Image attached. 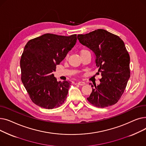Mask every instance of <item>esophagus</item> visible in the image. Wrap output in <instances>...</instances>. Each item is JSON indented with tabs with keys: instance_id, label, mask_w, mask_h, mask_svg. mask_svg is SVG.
Instances as JSON below:
<instances>
[{
	"instance_id": "obj_1",
	"label": "esophagus",
	"mask_w": 146,
	"mask_h": 146,
	"mask_svg": "<svg viewBox=\"0 0 146 146\" xmlns=\"http://www.w3.org/2000/svg\"><path fill=\"white\" fill-rule=\"evenodd\" d=\"M78 84L79 85H80V86H82V85H85V83L84 82H79L78 83Z\"/></svg>"
}]
</instances>
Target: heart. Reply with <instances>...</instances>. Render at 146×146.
Masks as SVG:
<instances>
[{"mask_svg":"<svg viewBox=\"0 0 146 146\" xmlns=\"http://www.w3.org/2000/svg\"><path fill=\"white\" fill-rule=\"evenodd\" d=\"M89 52V51L86 48H83V49L80 50V51L81 55L83 54H84V53H86V52Z\"/></svg>","mask_w":146,"mask_h":146,"instance_id":"1","label":"heart"}]
</instances>
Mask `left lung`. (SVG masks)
<instances>
[{
	"instance_id": "obj_1",
	"label": "left lung",
	"mask_w": 146,
	"mask_h": 146,
	"mask_svg": "<svg viewBox=\"0 0 146 146\" xmlns=\"http://www.w3.org/2000/svg\"><path fill=\"white\" fill-rule=\"evenodd\" d=\"M78 39L95 53L99 68L97 74L101 73L102 76L99 85H91L92 92L87 100L98 108L115 104L123 94L130 77V57L124 41L102 29L79 34Z\"/></svg>"
}]
</instances>
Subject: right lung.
I'll return each instance as SVG.
<instances>
[{
    "label": "right lung",
    "mask_w": 146,
    "mask_h": 146,
    "mask_svg": "<svg viewBox=\"0 0 146 146\" xmlns=\"http://www.w3.org/2000/svg\"><path fill=\"white\" fill-rule=\"evenodd\" d=\"M76 40V34H45L25 45L20 61L21 80L36 105L50 110L58 108L66 101L71 82H57L53 72Z\"/></svg>",
    "instance_id": "obj_1"
}]
</instances>
